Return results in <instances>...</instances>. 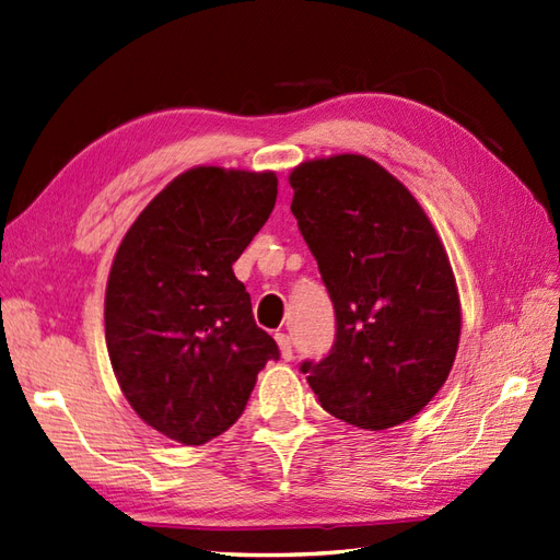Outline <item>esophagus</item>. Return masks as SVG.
<instances>
[{
  "mask_svg": "<svg viewBox=\"0 0 560 560\" xmlns=\"http://www.w3.org/2000/svg\"><path fill=\"white\" fill-rule=\"evenodd\" d=\"M275 338H277V342H279L281 357H283L285 361H291V359H293V340H291V335H285V332H277Z\"/></svg>",
  "mask_w": 560,
  "mask_h": 560,
  "instance_id": "obj_1",
  "label": "esophagus"
}]
</instances>
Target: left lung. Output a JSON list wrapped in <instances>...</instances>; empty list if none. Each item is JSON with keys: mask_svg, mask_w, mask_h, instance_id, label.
I'll return each mask as SVG.
<instances>
[{"mask_svg": "<svg viewBox=\"0 0 560 560\" xmlns=\"http://www.w3.org/2000/svg\"><path fill=\"white\" fill-rule=\"evenodd\" d=\"M298 220L335 310L322 361H302L318 404L361 429L418 415L448 380L459 298L422 206L373 159L338 154L291 173Z\"/></svg>", "mask_w": 560, "mask_h": 560, "instance_id": "left-lung-1", "label": "left lung"}]
</instances>
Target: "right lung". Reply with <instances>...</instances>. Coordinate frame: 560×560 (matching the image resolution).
Instances as JSON below:
<instances>
[{"mask_svg":"<svg viewBox=\"0 0 560 560\" xmlns=\"http://www.w3.org/2000/svg\"><path fill=\"white\" fill-rule=\"evenodd\" d=\"M277 175L199 166L145 206L115 255L105 340L126 401L164 436L228 431L279 347L232 265L277 203Z\"/></svg>","mask_w":560,"mask_h":560,"instance_id":"right-lung-1","label":"right lung"}]
</instances>
